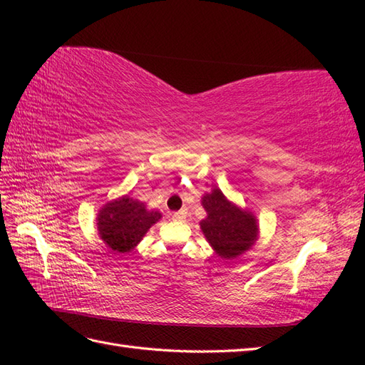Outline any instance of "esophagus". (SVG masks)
<instances>
[{
    "label": "esophagus",
    "instance_id": "esophagus-1",
    "mask_svg": "<svg viewBox=\"0 0 365 365\" xmlns=\"http://www.w3.org/2000/svg\"><path fill=\"white\" fill-rule=\"evenodd\" d=\"M185 218H187V212H185V210L175 212V213L173 215V220H174V221H185Z\"/></svg>",
    "mask_w": 365,
    "mask_h": 365
}]
</instances>
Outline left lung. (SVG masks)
<instances>
[{
  "mask_svg": "<svg viewBox=\"0 0 365 365\" xmlns=\"http://www.w3.org/2000/svg\"><path fill=\"white\" fill-rule=\"evenodd\" d=\"M200 204L207 212L199 222L200 230L221 259H237L257 242L260 230L255 215L232 202L218 187L205 192Z\"/></svg>",
  "mask_w": 365,
  "mask_h": 365,
  "instance_id": "obj_1",
  "label": "left lung"
}]
</instances>
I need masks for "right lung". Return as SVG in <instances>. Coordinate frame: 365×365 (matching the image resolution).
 <instances>
[{
	"label": "right lung",
	"mask_w": 365,
	"mask_h": 365,
	"mask_svg": "<svg viewBox=\"0 0 365 365\" xmlns=\"http://www.w3.org/2000/svg\"><path fill=\"white\" fill-rule=\"evenodd\" d=\"M161 220L158 210H149L145 202L123 195L106 202L97 215L98 237L115 254L133 251L155 222Z\"/></svg>",
	"instance_id": "add662e5"
}]
</instances>
